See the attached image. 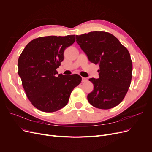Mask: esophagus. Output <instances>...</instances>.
Instances as JSON below:
<instances>
[{"mask_svg": "<svg viewBox=\"0 0 152 152\" xmlns=\"http://www.w3.org/2000/svg\"><path fill=\"white\" fill-rule=\"evenodd\" d=\"M87 81V79L86 77H82V83H85Z\"/></svg>", "mask_w": 152, "mask_h": 152, "instance_id": "esophagus-1", "label": "esophagus"}]
</instances>
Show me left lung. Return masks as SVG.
<instances>
[{
    "mask_svg": "<svg viewBox=\"0 0 152 152\" xmlns=\"http://www.w3.org/2000/svg\"><path fill=\"white\" fill-rule=\"evenodd\" d=\"M76 36L89 60L100 67L99 78L89 79L94 89L87 95V100L100 109L117 106L124 99L131 83L132 62L129 51L107 32L93 31Z\"/></svg>",
    "mask_w": 152,
    "mask_h": 152,
    "instance_id": "obj_1",
    "label": "left lung"
}]
</instances>
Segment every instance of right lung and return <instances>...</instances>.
<instances>
[{"instance_id":"add662e5","label":"right lung","mask_w":152,"mask_h":152,"mask_svg":"<svg viewBox=\"0 0 152 152\" xmlns=\"http://www.w3.org/2000/svg\"><path fill=\"white\" fill-rule=\"evenodd\" d=\"M75 39V35L40 37L29 42L20 55L18 75L28 99L38 110L51 113L66 106L71 92L81 82L77 74L56 76L64 50Z\"/></svg>"}]
</instances>
